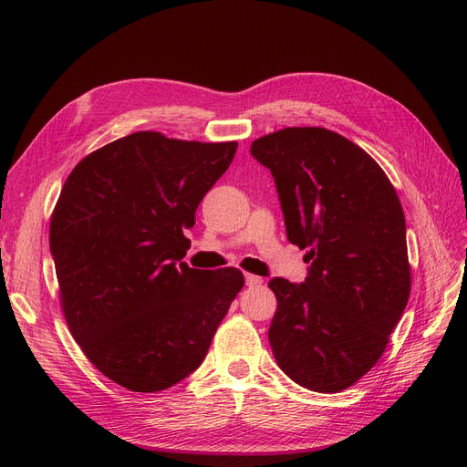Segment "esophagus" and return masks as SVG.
<instances>
[{
  "label": "esophagus",
  "instance_id": "obj_1",
  "mask_svg": "<svg viewBox=\"0 0 467 467\" xmlns=\"http://www.w3.org/2000/svg\"><path fill=\"white\" fill-rule=\"evenodd\" d=\"M244 278H246V285H250V287H257L263 284V278L255 276V275H246Z\"/></svg>",
  "mask_w": 467,
  "mask_h": 467
}]
</instances>
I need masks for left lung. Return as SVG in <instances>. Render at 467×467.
Masks as SVG:
<instances>
[{"label":"left lung","mask_w":467,"mask_h":467,"mask_svg":"<svg viewBox=\"0 0 467 467\" xmlns=\"http://www.w3.org/2000/svg\"><path fill=\"white\" fill-rule=\"evenodd\" d=\"M250 151L275 178L287 240L312 263L303 284L268 282V340L291 380L337 394L373 369L410 296L400 196L371 155L327 129H282Z\"/></svg>","instance_id":"obj_1"}]
</instances>
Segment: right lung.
Returning <instances> with one entry per match:
<instances>
[{"mask_svg":"<svg viewBox=\"0 0 467 467\" xmlns=\"http://www.w3.org/2000/svg\"><path fill=\"white\" fill-rule=\"evenodd\" d=\"M236 141L134 132L87 155L51 219L60 305L98 371L132 391L166 389L202 363L244 287L238 268H191L194 212Z\"/></svg>","mask_w":467,"mask_h":467,"instance_id":"add662e5","label":"right lung"}]
</instances>
